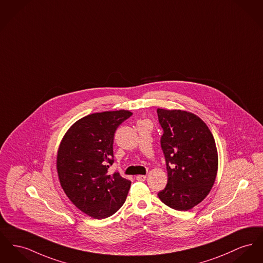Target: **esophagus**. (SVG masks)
Listing matches in <instances>:
<instances>
[{
    "label": "esophagus",
    "mask_w": 263,
    "mask_h": 263,
    "mask_svg": "<svg viewBox=\"0 0 263 263\" xmlns=\"http://www.w3.org/2000/svg\"><path fill=\"white\" fill-rule=\"evenodd\" d=\"M146 176L145 175H138V176H136V179L138 180V181H141V182H143V181H145L146 180Z\"/></svg>",
    "instance_id": "obj_1"
}]
</instances>
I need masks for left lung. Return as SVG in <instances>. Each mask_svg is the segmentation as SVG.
Wrapping results in <instances>:
<instances>
[{
    "instance_id": "8db88e82",
    "label": "left lung",
    "mask_w": 263,
    "mask_h": 263,
    "mask_svg": "<svg viewBox=\"0 0 263 263\" xmlns=\"http://www.w3.org/2000/svg\"><path fill=\"white\" fill-rule=\"evenodd\" d=\"M163 128L168 184L158 197L177 211H189L211 192L216 181L218 156L214 136L199 116L184 110L157 109Z\"/></svg>"
}]
</instances>
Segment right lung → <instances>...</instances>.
I'll use <instances>...</instances> for the list:
<instances>
[{
	"label": "right lung",
	"mask_w": 263,
	"mask_h": 263,
	"mask_svg": "<svg viewBox=\"0 0 263 263\" xmlns=\"http://www.w3.org/2000/svg\"><path fill=\"white\" fill-rule=\"evenodd\" d=\"M129 110L104 111L82 117L64 134L57 156L63 192L82 213L101 219L114 215L126 201L131 182L115 172L113 140Z\"/></svg>",
	"instance_id": "add662e5"
}]
</instances>
